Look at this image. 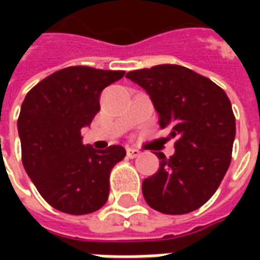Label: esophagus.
<instances>
[{
  "instance_id": "34e87169",
  "label": "esophagus",
  "mask_w": 260,
  "mask_h": 260,
  "mask_svg": "<svg viewBox=\"0 0 260 260\" xmlns=\"http://www.w3.org/2000/svg\"><path fill=\"white\" fill-rule=\"evenodd\" d=\"M139 154H141V152H139L138 149H135V147H128V149H126V156L129 158L138 157Z\"/></svg>"
}]
</instances>
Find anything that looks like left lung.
I'll return each instance as SVG.
<instances>
[{"label": "left lung", "mask_w": 260, "mask_h": 260, "mask_svg": "<svg viewBox=\"0 0 260 260\" xmlns=\"http://www.w3.org/2000/svg\"><path fill=\"white\" fill-rule=\"evenodd\" d=\"M152 99L161 128H171L175 153H156L157 173L143 181L147 205L164 214H185L217 191L231 163L235 117L225 91L195 71L174 64L126 74Z\"/></svg>", "instance_id": "1"}]
</instances>
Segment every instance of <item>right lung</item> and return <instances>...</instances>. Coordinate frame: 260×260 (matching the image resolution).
Here are the masks:
<instances>
[{"mask_svg":"<svg viewBox=\"0 0 260 260\" xmlns=\"http://www.w3.org/2000/svg\"><path fill=\"white\" fill-rule=\"evenodd\" d=\"M124 71L68 67L39 82L20 107L18 132L29 178L54 209L68 214L99 210L110 193V173L125 149L82 143L80 129L100 111L103 89Z\"/></svg>","mask_w":260,"mask_h":260,"instance_id":"right-lung-1","label":"right lung"}]
</instances>
